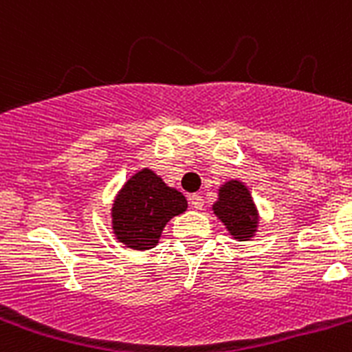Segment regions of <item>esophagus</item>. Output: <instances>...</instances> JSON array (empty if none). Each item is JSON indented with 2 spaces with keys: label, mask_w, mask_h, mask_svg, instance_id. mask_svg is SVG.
<instances>
[{
  "label": "esophagus",
  "mask_w": 352,
  "mask_h": 352,
  "mask_svg": "<svg viewBox=\"0 0 352 352\" xmlns=\"http://www.w3.org/2000/svg\"><path fill=\"white\" fill-rule=\"evenodd\" d=\"M190 204L195 208V210H203V206H204L203 195L192 194V195H190Z\"/></svg>",
  "instance_id": "obj_1"
}]
</instances>
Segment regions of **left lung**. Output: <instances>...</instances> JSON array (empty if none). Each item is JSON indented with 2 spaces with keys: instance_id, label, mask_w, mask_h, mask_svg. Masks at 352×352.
<instances>
[{
  "instance_id": "8db88e82",
  "label": "left lung",
  "mask_w": 352,
  "mask_h": 352,
  "mask_svg": "<svg viewBox=\"0 0 352 352\" xmlns=\"http://www.w3.org/2000/svg\"><path fill=\"white\" fill-rule=\"evenodd\" d=\"M211 211L226 226L236 241H250L259 231L261 214L248 186L239 179H229L219 186Z\"/></svg>"
}]
</instances>
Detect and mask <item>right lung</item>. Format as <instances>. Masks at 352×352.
I'll return each instance as SVG.
<instances>
[{"label": "right lung", "mask_w": 352, "mask_h": 352, "mask_svg": "<svg viewBox=\"0 0 352 352\" xmlns=\"http://www.w3.org/2000/svg\"><path fill=\"white\" fill-rule=\"evenodd\" d=\"M186 208L188 203L182 192L144 167L132 174L114 197L111 231L126 248L149 250L158 245L166 223Z\"/></svg>", "instance_id": "right-lung-1"}]
</instances>
